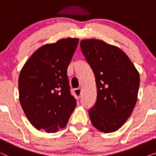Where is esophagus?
I'll list each match as a JSON object with an SVG mask.
<instances>
[{"mask_svg": "<svg viewBox=\"0 0 156 156\" xmlns=\"http://www.w3.org/2000/svg\"><path fill=\"white\" fill-rule=\"evenodd\" d=\"M74 94L75 95L76 99H79L80 97L82 95V88H77V89H74Z\"/></svg>", "mask_w": 156, "mask_h": 156, "instance_id": "obj_1", "label": "esophagus"}]
</instances>
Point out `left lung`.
<instances>
[{"label": "left lung", "instance_id": "8db88e82", "mask_svg": "<svg viewBox=\"0 0 156 156\" xmlns=\"http://www.w3.org/2000/svg\"><path fill=\"white\" fill-rule=\"evenodd\" d=\"M80 48L94 74L95 105L89 110L96 129L112 133L122 126L137 101L139 74L121 49L102 40H82Z\"/></svg>", "mask_w": 156, "mask_h": 156}]
</instances>
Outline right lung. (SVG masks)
I'll return each mask as SVG.
<instances>
[{
	"mask_svg": "<svg viewBox=\"0 0 156 156\" xmlns=\"http://www.w3.org/2000/svg\"><path fill=\"white\" fill-rule=\"evenodd\" d=\"M79 42L67 38L36 50L21 69L19 99L37 130L55 133L65 127L76 105L70 93L67 67Z\"/></svg>",
	"mask_w": 156,
	"mask_h": 156,
	"instance_id": "right-lung-1",
	"label": "right lung"
}]
</instances>
